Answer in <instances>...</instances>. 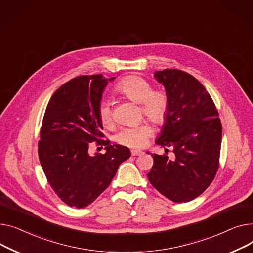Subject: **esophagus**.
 Segmentation results:
<instances>
[{
	"label": "esophagus",
	"mask_w": 253,
	"mask_h": 253,
	"mask_svg": "<svg viewBox=\"0 0 253 253\" xmlns=\"http://www.w3.org/2000/svg\"><path fill=\"white\" fill-rule=\"evenodd\" d=\"M130 154H131L132 156H139V155H142L143 152H142L141 150H135V149H132V150H130Z\"/></svg>",
	"instance_id": "esophagus-1"
}]
</instances>
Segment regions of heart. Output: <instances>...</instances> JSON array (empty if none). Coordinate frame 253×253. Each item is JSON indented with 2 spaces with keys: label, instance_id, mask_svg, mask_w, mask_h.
Segmentation results:
<instances>
[{
  "label": "heart",
  "instance_id": "1",
  "mask_svg": "<svg viewBox=\"0 0 253 253\" xmlns=\"http://www.w3.org/2000/svg\"><path fill=\"white\" fill-rule=\"evenodd\" d=\"M115 91L128 100L141 104V112L148 120L158 126L165 125L170 111L169 95L160 90H154L153 84L139 76H127L118 82ZM99 117L105 126L113 124V114L107 101H102L99 106ZM153 129L149 124L142 123L124 127L117 133L115 140L118 144L131 147H144L152 136Z\"/></svg>",
  "mask_w": 253,
  "mask_h": 253
}]
</instances>
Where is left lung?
<instances>
[{
	"label": "left lung",
	"mask_w": 253,
	"mask_h": 253,
	"mask_svg": "<svg viewBox=\"0 0 253 253\" xmlns=\"http://www.w3.org/2000/svg\"><path fill=\"white\" fill-rule=\"evenodd\" d=\"M165 85L170 111L156 144L166 154H153L148 180L173 202L195 199L210 187L219 167L221 123L214 102L202 84L188 72L165 69L155 72ZM168 147L175 154L167 156ZM149 154V153H148Z\"/></svg>",
	"instance_id": "8db88e82"
}]
</instances>
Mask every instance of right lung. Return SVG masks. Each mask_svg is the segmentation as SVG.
<instances>
[{
    "label": "right lung",
    "mask_w": 253,
    "mask_h": 253,
    "mask_svg": "<svg viewBox=\"0 0 253 253\" xmlns=\"http://www.w3.org/2000/svg\"><path fill=\"white\" fill-rule=\"evenodd\" d=\"M107 83L102 74L65 83L51 97L42 122L38 152L42 170L56 195L77 209L91 204L130 156L127 147L103 139L99 106ZM93 141L106 146L105 155L89 154Z\"/></svg>",
    "instance_id": "add662e5"
}]
</instances>
